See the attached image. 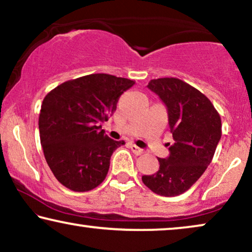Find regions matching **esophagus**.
Instances as JSON below:
<instances>
[{
	"label": "esophagus",
	"instance_id": "obj_1",
	"mask_svg": "<svg viewBox=\"0 0 252 252\" xmlns=\"http://www.w3.org/2000/svg\"><path fill=\"white\" fill-rule=\"evenodd\" d=\"M129 148H130V150L133 151V154L137 155V156H140V155L144 154V150H143V149H141V148H139L137 146H135V144L130 143V144H129Z\"/></svg>",
	"mask_w": 252,
	"mask_h": 252
}]
</instances>
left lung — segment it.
<instances>
[{
  "mask_svg": "<svg viewBox=\"0 0 252 252\" xmlns=\"http://www.w3.org/2000/svg\"><path fill=\"white\" fill-rule=\"evenodd\" d=\"M166 106L174 142L159 170L142 175L143 184L161 196L188 190L211 163L221 137V120L210 99L177 78L154 79L147 86Z\"/></svg>",
  "mask_w": 252,
  "mask_h": 252,
  "instance_id": "8db88e82",
  "label": "left lung"
}]
</instances>
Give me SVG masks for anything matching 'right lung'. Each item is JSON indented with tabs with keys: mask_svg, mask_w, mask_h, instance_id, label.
Here are the masks:
<instances>
[{
	"mask_svg": "<svg viewBox=\"0 0 252 252\" xmlns=\"http://www.w3.org/2000/svg\"><path fill=\"white\" fill-rule=\"evenodd\" d=\"M134 84L111 74H89L57 86L44 97L41 146L55 178L66 188L92 190L105 179L112 153L125 142L110 139L101 124Z\"/></svg>",
	"mask_w": 252,
	"mask_h": 252,
	"instance_id": "1",
	"label": "right lung"
}]
</instances>
